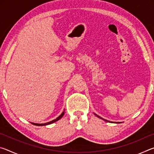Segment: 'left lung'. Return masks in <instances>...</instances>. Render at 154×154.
Wrapping results in <instances>:
<instances>
[{
  "mask_svg": "<svg viewBox=\"0 0 154 154\" xmlns=\"http://www.w3.org/2000/svg\"><path fill=\"white\" fill-rule=\"evenodd\" d=\"M95 115H96V116H97V117H98V118H100V117H99V116H98V115H96V114H95ZM101 119H103V118H101ZM104 120H105V121H106V122H108L107 120H106V119H104Z\"/></svg>",
  "mask_w": 154,
  "mask_h": 154,
  "instance_id": "1",
  "label": "left lung"
}]
</instances>
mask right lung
Here are the masks:
<instances>
[{"label": "right lung", "mask_w": 154, "mask_h": 154, "mask_svg": "<svg viewBox=\"0 0 154 154\" xmlns=\"http://www.w3.org/2000/svg\"><path fill=\"white\" fill-rule=\"evenodd\" d=\"M64 111L62 112V114L60 115V116H58V118H57L56 119H54V120H52V121L49 122H48V123H45V124H35V123H31V124H32L33 125H35V126H46V125H49V124H53V123H54V122H57V121H58V120H59V119H61V118H62V117L64 116Z\"/></svg>", "instance_id": "add662e5"}]
</instances>
